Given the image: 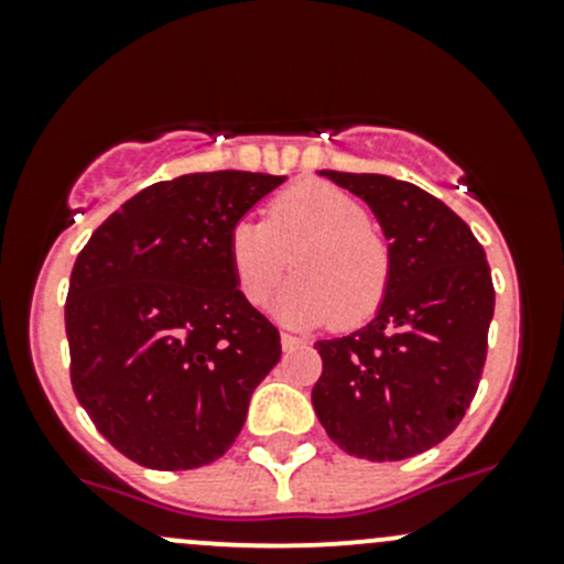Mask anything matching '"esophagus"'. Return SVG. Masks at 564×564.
Listing matches in <instances>:
<instances>
[{
    "mask_svg": "<svg viewBox=\"0 0 564 564\" xmlns=\"http://www.w3.org/2000/svg\"><path fill=\"white\" fill-rule=\"evenodd\" d=\"M305 340L303 338H297V335H289V333H283L281 335V346H283V351H292V349H300V346H303Z\"/></svg>",
    "mask_w": 564,
    "mask_h": 564,
    "instance_id": "34e87169",
    "label": "esophagus"
}]
</instances>
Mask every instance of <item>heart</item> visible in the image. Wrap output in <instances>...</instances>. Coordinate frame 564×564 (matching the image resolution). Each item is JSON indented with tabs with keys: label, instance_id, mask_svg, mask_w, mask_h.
Instances as JSON below:
<instances>
[{
	"label": "heart",
	"instance_id": "b5f03b06",
	"mask_svg": "<svg viewBox=\"0 0 564 564\" xmlns=\"http://www.w3.org/2000/svg\"><path fill=\"white\" fill-rule=\"evenodd\" d=\"M226 256L250 305L267 303L292 256L297 275L272 311L294 327L366 322L382 305L392 272L390 246L368 209L329 182H300L272 198L267 220H237Z\"/></svg>",
	"mask_w": 564,
	"mask_h": 564
}]
</instances>
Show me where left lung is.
I'll list each match as a JSON object with an SVG mask.
<instances>
[{
    "label": "left lung",
    "instance_id": "obj_1",
    "mask_svg": "<svg viewBox=\"0 0 564 564\" xmlns=\"http://www.w3.org/2000/svg\"><path fill=\"white\" fill-rule=\"evenodd\" d=\"M360 196L390 242V286L377 316L318 340V423L355 458L403 460L456 431L488 349L494 283L469 226L412 182L322 172Z\"/></svg>",
    "mask_w": 564,
    "mask_h": 564
}]
</instances>
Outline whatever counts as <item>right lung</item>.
Returning a JSON list of instances; mask_svg holds the SVG:
<instances>
[{"label": "right lung", "instance_id": "right-lung-1", "mask_svg": "<svg viewBox=\"0 0 564 564\" xmlns=\"http://www.w3.org/2000/svg\"><path fill=\"white\" fill-rule=\"evenodd\" d=\"M286 176L185 174L135 193L70 272V382L95 429L150 469L213 464L235 445L281 335L246 303L226 237Z\"/></svg>", "mask_w": 564, "mask_h": 564}]
</instances>
